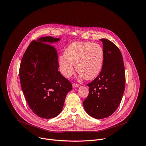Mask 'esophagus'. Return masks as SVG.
I'll list each match as a JSON object with an SVG mask.
<instances>
[{"label":"esophagus","mask_w":146,"mask_h":146,"mask_svg":"<svg viewBox=\"0 0 146 146\" xmlns=\"http://www.w3.org/2000/svg\"><path fill=\"white\" fill-rule=\"evenodd\" d=\"M72 85H73V88L78 87V86H79V85H78V84H76V83H73Z\"/></svg>","instance_id":"34e87169"}]
</instances>
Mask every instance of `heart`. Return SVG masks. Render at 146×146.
Segmentation results:
<instances>
[{"mask_svg": "<svg viewBox=\"0 0 146 146\" xmlns=\"http://www.w3.org/2000/svg\"><path fill=\"white\" fill-rule=\"evenodd\" d=\"M104 62V50L102 47L90 42H74L69 44L64 52V55L58 57L60 70L66 77L76 70L81 77L91 80L98 76L102 70Z\"/></svg>", "mask_w": 146, "mask_h": 146, "instance_id": "obj_1", "label": "heart"}]
</instances>
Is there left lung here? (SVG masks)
Returning a JSON list of instances; mask_svg holds the SVG:
<instances>
[{"label": "left lung", "mask_w": 146, "mask_h": 146, "mask_svg": "<svg viewBox=\"0 0 146 146\" xmlns=\"http://www.w3.org/2000/svg\"><path fill=\"white\" fill-rule=\"evenodd\" d=\"M103 43L104 62L99 75L89 86V94L83 102L86 113L95 119L111 115L118 108L125 85L124 65L118 47L107 39Z\"/></svg>", "instance_id": "8db88e82"}]
</instances>
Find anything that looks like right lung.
<instances>
[{
    "instance_id": "add662e5",
    "label": "right lung",
    "mask_w": 146,
    "mask_h": 146,
    "mask_svg": "<svg viewBox=\"0 0 146 146\" xmlns=\"http://www.w3.org/2000/svg\"><path fill=\"white\" fill-rule=\"evenodd\" d=\"M59 40L48 36L33 40L21 62L19 77L26 100L31 111L43 119L58 115L72 89V83L58 71L56 48L48 44Z\"/></svg>"
}]
</instances>
